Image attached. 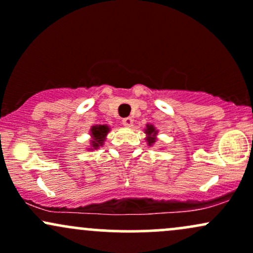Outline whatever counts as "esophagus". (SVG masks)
Returning a JSON list of instances; mask_svg holds the SVG:
<instances>
[{"label":"esophagus","instance_id":"obj_1","mask_svg":"<svg viewBox=\"0 0 253 253\" xmlns=\"http://www.w3.org/2000/svg\"><path fill=\"white\" fill-rule=\"evenodd\" d=\"M122 123H123L124 126L130 127V126H132V123H134V121H132L131 117H126V118H124L123 121H122Z\"/></svg>","mask_w":253,"mask_h":253}]
</instances>
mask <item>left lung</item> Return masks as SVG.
Here are the masks:
<instances>
[{
  "instance_id": "1",
  "label": "left lung",
  "mask_w": 253,
  "mask_h": 253,
  "mask_svg": "<svg viewBox=\"0 0 253 253\" xmlns=\"http://www.w3.org/2000/svg\"><path fill=\"white\" fill-rule=\"evenodd\" d=\"M144 134L147 135L146 141L148 143V146H153L155 143V141L158 140V130L153 124H147L146 127H144Z\"/></svg>"
}]
</instances>
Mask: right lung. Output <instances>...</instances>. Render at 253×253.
Here are the masks:
<instances>
[{
  "label": "right lung",
  "mask_w": 253,
  "mask_h": 253,
  "mask_svg": "<svg viewBox=\"0 0 253 253\" xmlns=\"http://www.w3.org/2000/svg\"><path fill=\"white\" fill-rule=\"evenodd\" d=\"M110 127L106 124H96L90 127L89 134H90V146L88 147V150H94L98 149L99 147L104 146V142L106 140V136L110 132Z\"/></svg>",
  "instance_id": "right-lung-1"
}]
</instances>
